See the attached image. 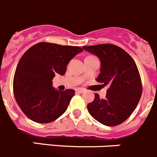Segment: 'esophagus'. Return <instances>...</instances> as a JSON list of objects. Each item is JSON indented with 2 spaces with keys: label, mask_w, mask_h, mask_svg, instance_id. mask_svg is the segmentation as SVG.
Here are the masks:
<instances>
[{
  "label": "esophagus",
  "mask_w": 157,
  "mask_h": 157,
  "mask_svg": "<svg viewBox=\"0 0 157 157\" xmlns=\"http://www.w3.org/2000/svg\"><path fill=\"white\" fill-rule=\"evenodd\" d=\"M76 91H77V93H83V92H84V91H85V90H84V88H77L76 89Z\"/></svg>",
  "instance_id": "obj_1"
}]
</instances>
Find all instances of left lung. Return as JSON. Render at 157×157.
Masks as SVG:
<instances>
[{"mask_svg":"<svg viewBox=\"0 0 157 157\" xmlns=\"http://www.w3.org/2000/svg\"><path fill=\"white\" fill-rule=\"evenodd\" d=\"M101 62L96 80L109 85L105 98L94 94V101L87 104L91 117L106 126H117L134 112L142 93L141 77L133 59L121 48L110 44L84 46Z\"/></svg>","mask_w":157,"mask_h":157,"instance_id":"obj_1","label":"left lung"}]
</instances>
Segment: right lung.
I'll return each instance as SVG.
<instances>
[{"label":"right lung","mask_w":157,"mask_h":157,"mask_svg":"<svg viewBox=\"0 0 157 157\" xmlns=\"http://www.w3.org/2000/svg\"><path fill=\"white\" fill-rule=\"evenodd\" d=\"M82 52L77 46L40 42L24 53L15 70L13 91L18 105L31 121L47 124L66 112L75 91H59L52 86V79L64 75L70 60Z\"/></svg>","instance_id":"add662e5"}]
</instances>
